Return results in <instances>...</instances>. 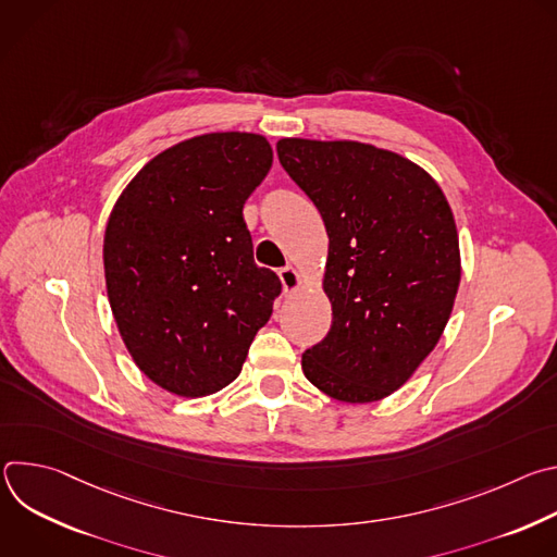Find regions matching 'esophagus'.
I'll use <instances>...</instances> for the list:
<instances>
[{
	"label": "esophagus",
	"instance_id": "1",
	"mask_svg": "<svg viewBox=\"0 0 557 557\" xmlns=\"http://www.w3.org/2000/svg\"><path fill=\"white\" fill-rule=\"evenodd\" d=\"M280 280H282V286H284V293H293L301 286V275L295 267H284L280 271Z\"/></svg>",
	"mask_w": 557,
	"mask_h": 557
}]
</instances>
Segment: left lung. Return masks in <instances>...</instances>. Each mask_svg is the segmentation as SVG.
<instances>
[{"label": "left lung", "instance_id": "1", "mask_svg": "<svg viewBox=\"0 0 557 557\" xmlns=\"http://www.w3.org/2000/svg\"><path fill=\"white\" fill-rule=\"evenodd\" d=\"M277 156L329 233L333 326L301 370L337 401H381L434 350L451 314L460 249L449 202L423 168L368 143L282 138Z\"/></svg>", "mask_w": 557, "mask_h": 557}]
</instances>
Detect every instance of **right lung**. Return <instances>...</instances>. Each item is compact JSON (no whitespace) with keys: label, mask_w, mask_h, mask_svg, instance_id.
I'll use <instances>...</instances> for the list:
<instances>
[{"label":"right lung","mask_w":557,"mask_h":557,"mask_svg":"<svg viewBox=\"0 0 557 557\" xmlns=\"http://www.w3.org/2000/svg\"><path fill=\"white\" fill-rule=\"evenodd\" d=\"M273 149L260 134L211 132L158 156L119 196L103 237L114 322L140 372L207 396L243 370L280 277L253 262L243 207Z\"/></svg>","instance_id":"1"}]
</instances>
